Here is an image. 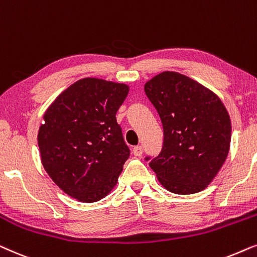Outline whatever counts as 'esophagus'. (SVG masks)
<instances>
[{"mask_svg":"<svg viewBox=\"0 0 257 257\" xmlns=\"http://www.w3.org/2000/svg\"><path fill=\"white\" fill-rule=\"evenodd\" d=\"M133 153H134L135 156H141L142 153H143V148L141 146H136L133 148Z\"/></svg>","mask_w":257,"mask_h":257,"instance_id":"esophagus-1","label":"esophagus"}]
</instances>
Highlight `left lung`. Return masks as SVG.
Here are the masks:
<instances>
[{
  "instance_id": "obj_1",
  "label": "left lung",
  "mask_w": 257,
  "mask_h": 257,
  "mask_svg": "<svg viewBox=\"0 0 257 257\" xmlns=\"http://www.w3.org/2000/svg\"><path fill=\"white\" fill-rule=\"evenodd\" d=\"M163 125V147L147 156L161 184L175 194L203 190L227 159L231 138L228 111L213 91L174 71L145 85Z\"/></svg>"
}]
</instances>
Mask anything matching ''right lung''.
Masks as SVG:
<instances>
[{
	"label": "right lung",
	"mask_w": 257,
	"mask_h": 257,
	"mask_svg": "<svg viewBox=\"0 0 257 257\" xmlns=\"http://www.w3.org/2000/svg\"><path fill=\"white\" fill-rule=\"evenodd\" d=\"M128 91L122 83L82 78L44 112L37 136L41 161L51 180L81 202L107 196L131 155L116 121Z\"/></svg>",
	"instance_id": "1"
}]
</instances>
